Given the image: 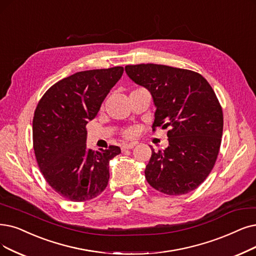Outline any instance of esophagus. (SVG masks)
Masks as SVG:
<instances>
[{
	"label": "esophagus",
	"mask_w": 256,
	"mask_h": 256,
	"mask_svg": "<svg viewBox=\"0 0 256 256\" xmlns=\"http://www.w3.org/2000/svg\"><path fill=\"white\" fill-rule=\"evenodd\" d=\"M136 145V142H130V144L122 145V151H126V150H129V149H132Z\"/></svg>",
	"instance_id": "1"
}]
</instances>
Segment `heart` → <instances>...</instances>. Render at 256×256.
Wrapping results in <instances>:
<instances>
[{
  "mask_svg": "<svg viewBox=\"0 0 256 256\" xmlns=\"http://www.w3.org/2000/svg\"><path fill=\"white\" fill-rule=\"evenodd\" d=\"M134 134H136V131H134V129H127L125 132H124V136H126V138H131V136H134Z\"/></svg>",
  "mask_w": 256,
  "mask_h": 256,
  "instance_id": "heart-1",
  "label": "heart"
}]
</instances>
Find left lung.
<instances>
[{"label": "left lung", "mask_w": 256, "mask_h": 256, "mask_svg": "<svg viewBox=\"0 0 256 256\" xmlns=\"http://www.w3.org/2000/svg\"><path fill=\"white\" fill-rule=\"evenodd\" d=\"M125 71L152 96L153 130L170 128L168 147L151 148L147 182L169 196L196 189L216 164L222 136V110L212 87L198 72L166 65H127Z\"/></svg>", "instance_id": "left-lung-1"}]
</instances>
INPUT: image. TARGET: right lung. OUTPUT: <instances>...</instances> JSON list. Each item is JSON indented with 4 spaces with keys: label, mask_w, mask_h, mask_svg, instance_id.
I'll list each match as a JSON object with an SVG mask.
<instances>
[{
    "label": "right lung",
    "mask_w": 256,
    "mask_h": 256,
    "mask_svg": "<svg viewBox=\"0 0 256 256\" xmlns=\"http://www.w3.org/2000/svg\"><path fill=\"white\" fill-rule=\"evenodd\" d=\"M122 72L120 66L80 71L51 86L36 106L32 136L38 165L51 188L69 200H92L108 185L109 162L120 148L88 149L86 125Z\"/></svg>",
    "instance_id": "1"
}]
</instances>
